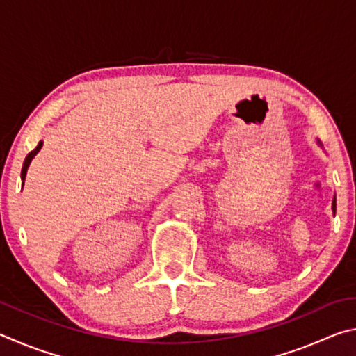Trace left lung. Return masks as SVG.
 Wrapping results in <instances>:
<instances>
[{
    "mask_svg": "<svg viewBox=\"0 0 356 356\" xmlns=\"http://www.w3.org/2000/svg\"><path fill=\"white\" fill-rule=\"evenodd\" d=\"M333 212L336 213V196H334V200H333Z\"/></svg>",
    "mask_w": 356,
    "mask_h": 356,
    "instance_id": "obj_1",
    "label": "left lung"
}]
</instances>
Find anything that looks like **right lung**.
Instances as JSON below:
<instances>
[{
	"instance_id": "add662e5",
	"label": "right lung",
	"mask_w": 356,
	"mask_h": 356,
	"mask_svg": "<svg viewBox=\"0 0 356 356\" xmlns=\"http://www.w3.org/2000/svg\"><path fill=\"white\" fill-rule=\"evenodd\" d=\"M40 147H42V141L38 144V147H35L34 150H31V152H29V154L26 155L25 163H23V168H22V180H25V177H26V171H28V166H29V163H31V160L34 159V155L39 152Z\"/></svg>"
}]
</instances>
